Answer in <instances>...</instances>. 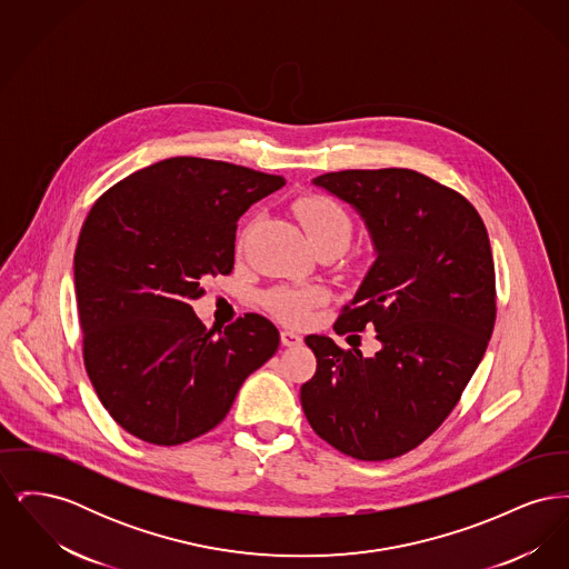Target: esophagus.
Returning <instances> with one entry per match:
<instances>
[{"mask_svg":"<svg viewBox=\"0 0 569 569\" xmlns=\"http://www.w3.org/2000/svg\"><path fill=\"white\" fill-rule=\"evenodd\" d=\"M281 343L286 348H297L302 343V337L298 332H292V330H281Z\"/></svg>","mask_w":569,"mask_h":569,"instance_id":"obj_1","label":"esophagus"}]
</instances>
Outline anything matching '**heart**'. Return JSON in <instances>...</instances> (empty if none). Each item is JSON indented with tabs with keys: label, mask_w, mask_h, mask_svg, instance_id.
Instances as JSON below:
<instances>
[{
	"label": "heart",
	"mask_w": 569,
	"mask_h": 569,
	"mask_svg": "<svg viewBox=\"0 0 569 569\" xmlns=\"http://www.w3.org/2000/svg\"><path fill=\"white\" fill-rule=\"evenodd\" d=\"M297 213L313 247L322 243L348 244L352 237V217L332 198L322 193H305L295 202ZM326 292L318 286H279L262 292L264 309L286 325H302L311 311L325 302Z\"/></svg>",
	"instance_id": "1"
}]
</instances>
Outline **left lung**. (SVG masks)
<instances>
[{
	"label": "left lung",
	"mask_w": 569,
	"mask_h": 569,
	"mask_svg": "<svg viewBox=\"0 0 569 569\" xmlns=\"http://www.w3.org/2000/svg\"><path fill=\"white\" fill-rule=\"evenodd\" d=\"M313 183L352 204L376 244L335 330L376 328L379 350L367 358L309 335L318 369L300 403L339 452L397 459L439 429L487 352L497 318L487 226L459 191L409 168L326 172Z\"/></svg>",
	"instance_id": "left-lung-1"
}]
</instances>
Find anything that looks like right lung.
I'll list each match as a JSON object with an SVG mask.
<instances>
[{"label":"right lung","mask_w":569,"mask_h":569,"mask_svg":"<svg viewBox=\"0 0 569 569\" xmlns=\"http://www.w3.org/2000/svg\"><path fill=\"white\" fill-rule=\"evenodd\" d=\"M286 183L204 158L147 166L104 191L81 228L74 288L82 360L112 420L179 446L216 429L244 379L279 348V330L244 313L217 330L191 300L234 269L237 221Z\"/></svg>","instance_id":"obj_1"}]
</instances>
